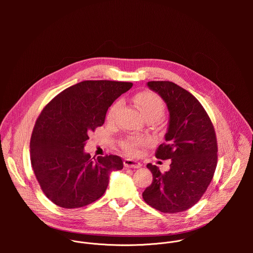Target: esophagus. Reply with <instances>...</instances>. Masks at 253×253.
I'll list each match as a JSON object with an SVG mask.
<instances>
[{"label": "esophagus", "mask_w": 253, "mask_h": 253, "mask_svg": "<svg viewBox=\"0 0 253 253\" xmlns=\"http://www.w3.org/2000/svg\"><path fill=\"white\" fill-rule=\"evenodd\" d=\"M124 166L127 168H139L141 167V164L132 159H124Z\"/></svg>", "instance_id": "1"}]
</instances>
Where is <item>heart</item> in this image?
Wrapping results in <instances>:
<instances>
[{
    "label": "heart",
    "instance_id": "obj_1",
    "mask_svg": "<svg viewBox=\"0 0 253 253\" xmlns=\"http://www.w3.org/2000/svg\"><path fill=\"white\" fill-rule=\"evenodd\" d=\"M134 101L146 119L157 120L164 113L165 103L162 100V98L154 92H151V91L140 92L135 96ZM119 107H120V102H116L110 107V109L107 114L108 120L112 121L115 118ZM146 143H147V139L145 137H141V136H129L124 138L121 142L124 150L129 155H132V156L137 155L139 153V149L142 146L145 145Z\"/></svg>",
    "mask_w": 253,
    "mask_h": 253
}]
</instances>
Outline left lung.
Masks as SVG:
<instances>
[{"label": "left lung", "instance_id": "obj_1", "mask_svg": "<svg viewBox=\"0 0 253 253\" xmlns=\"http://www.w3.org/2000/svg\"><path fill=\"white\" fill-rule=\"evenodd\" d=\"M147 85L162 97L170 113L165 142L155 156L171 159V164L164 173L147 164L153 181L142 196L161 212H182L200 200L213 178L218 151L214 126L203 106L187 90L170 81Z\"/></svg>", "mask_w": 253, "mask_h": 253}]
</instances>
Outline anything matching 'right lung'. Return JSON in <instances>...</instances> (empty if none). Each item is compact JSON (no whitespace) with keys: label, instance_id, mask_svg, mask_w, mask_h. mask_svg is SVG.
<instances>
[{"label":"right lung","instance_id":"right-lung-1","mask_svg":"<svg viewBox=\"0 0 253 253\" xmlns=\"http://www.w3.org/2000/svg\"><path fill=\"white\" fill-rule=\"evenodd\" d=\"M130 82L87 80L53 98L35 123L31 164L44 194L63 208H79L99 199L109 174L121 170L117 155L91 159L84 152L88 134L105 122L108 108L132 87Z\"/></svg>","mask_w":253,"mask_h":253}]
</instances>
